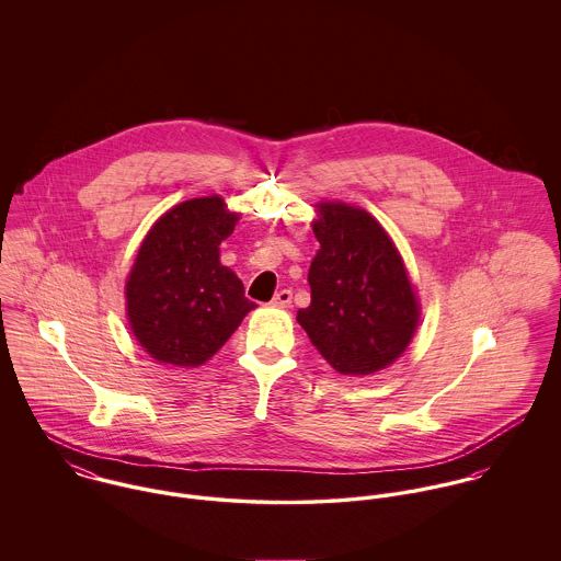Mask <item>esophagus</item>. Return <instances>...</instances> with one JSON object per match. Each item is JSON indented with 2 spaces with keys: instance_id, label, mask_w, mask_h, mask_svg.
Returning <instances> with one entry per match:
<instances>
[{
  "instance_id": "34e87169",
  "label": "esophagus",
  "mask_w": 561,
  "mask_h": 561,
  "mask_svg": "<svg viewBox=\"0 0 561 561\" xmlns=\"http://www.w3.org/2000/svg\"><path fill=\"white\" fill-rule=\"evenodd\" d=\"M291 298H294V294H291V289H280L274 298H272V307H276V309H289L291 307Z\"/></svg>"
}]
</instances>
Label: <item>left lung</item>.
<instances>
[{
	"label": "left lung",
	"mask_w": 561,
	"mask_h": 561,
	"mask_svg": "<svg viewBox=\"0 0 561 561\" xmlns=\"http://www.w3.org/2000/svg\"><path fill=\"white\" fill-rule=\"evenodd\" d=\"M320 241L309 267L311 305L298 323L332 369L369 376L393 365L410 345L421 305L400 250L363 207L316 203Z\"/></svg>",
	"instance_id": "8db88e82"
}]
</instances>
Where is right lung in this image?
Listing matches in <instances>:
<instances>
[{"label":"right lung","mask_w":561,"mask_h":561,"mask_svg":"<svg viewBox=\"0 0 561 561\" xmlns=\"http://www.w3.org/2000/svg\"><path fill=\"white\" fill-rule=\"evenodd\" d=\"M220 194L161 214L138 248L125 283V311L140 347L163 365L201 367L256 307L220 243L240 222Z\"/></svg>","instance_id":"1"}]
</instances>
